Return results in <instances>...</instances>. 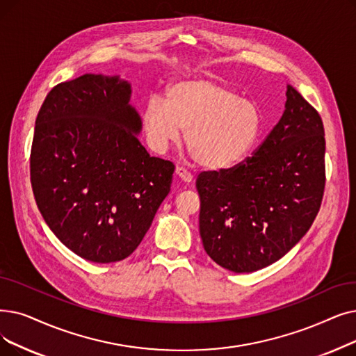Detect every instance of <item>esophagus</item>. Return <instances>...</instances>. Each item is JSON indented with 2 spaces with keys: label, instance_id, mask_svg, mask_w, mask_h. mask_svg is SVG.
<instances>
[{
  "label": "esophagus",
  "instance_id": "esophagus-1",
  "mask_svg": "<svg viewBox=\"0 0 356 356\" xmlns=\"http://www.w3.org/2000/svg\"><path fill=\"white\" fill-rule=\"evenodd\" d=\"M176 175L183 180V181H192L193 180V175L189 172L186 167L183 165H177L176 167Z\"/></svg>",
  "mask_w": 356,
  "mask_h": 356
}]
</instances>
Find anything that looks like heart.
I'll list each match as a JSON object with an SVG mask.
<instances>
[{
    "mask_svg": "<svg viewBox=\"0 0 356 356\" xmlns=\"http://www.w3.org/2000/svg\"><path fill=\"white\" fill-rule=\"evenodd\" d=\"M143 127L152 148L164 151L186 129V145L200 165L221 170L241 163L260 132L257 106L212 79L170 86L165 100L157 95L143 111Z\"/></svg>",
    "mask_w": 356,
    "mask_h": 356,
    "instance_id": "obj_1",
    "label": "heart"
}]
</instances>
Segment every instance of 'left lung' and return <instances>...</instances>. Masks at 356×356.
<instances>
[{"label": "left lung", "instance_id": "1", "mask_svg": "<svg viewBox=\"0 0 356 356\" xmlns=\"http://www.w3.org/2000/svg\"><path fill=\"white\" fill-rule=\"evenodd\" d=\"M323 120L286 86L285 112L252 157L196 179L204 249L220 266L254 272L310 229L326 186Z\"/></svg>", "mask_w": 356, "mask_h": 356}]
</instances>
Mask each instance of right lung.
<instances>
[{
	"mask_svg": "<svg viewBox=\"0 0 356 356\" xmlns=\"http://www.w3.org/2000/svg\"><path fill=\"white\" fill-rule=\"evenodd\" d=\"M131 86L84 74L59 83L36 118L30 181L38 208L70 250L95 264L134 253L170 192L175 164L136 134Z\"/></svg>",
	"mask_w": 356,
	"mask_h": 356,
	"instance_id": "add662e5",
	"label": "right lung"
}]
</instances>
